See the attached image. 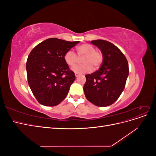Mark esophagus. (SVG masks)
<instances>
[{
    "mask_svg": "<svg viewBox=\"0 0 156 156\" xmlns=\"http://www.w3.org/2000/svg\"><path fill=\"white\" fill-rule=\"evenodd\" d=\"M75 77H77L78 76H79V73H75Z\"/></svg>",
    "mask_w": 156,
    "mask_h": 156,
    "instance_id": "1",
    "label": "esophagus"
}]
</instances>
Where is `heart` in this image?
Masks as SVG:
<instances>
[{
  "label": "heart",
  "mask_w": 156,
  "mask_h": 156,
  "mask_svg": "<svg viewBox=\"0 0 156 156\" xmlns=\"http://www.w3.org/2000/svg\"><path fill=\"white\" fill-rule=\"evenodd\" d=\"M78 56L72 51H68L64 55V60L69 66H73L77 63L79 58L82 59L83 64L75 66L72 68L75 73L83 74L90 72L92 69V66L96 68L100 66L102 60V54L98 51H96L94 47L90 44H84L78 46L77 48Z\"/></svg>",
  "instance_id": "b5f03b06"
}]
</instances>
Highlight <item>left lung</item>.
Returning <instances> with one entry per match:
<instances>
[{"label": "left lung", "mask_w": 156, "mask_h": 156, "mask_svg": "<svg viewBox=\"0 0 156 156\" xmlns=\"http://www.w3.org/2000/svg\"><path fill=\"white\" fill-rule=\"evenodd\" d=\"M91 44L100 49L103 62L98 71L85 75L84 95L96 106H109L118 100L125 88L129 75L128 62L122 51L111 42L97 40Z\"/></svg>", "instance_id": "1"}]
</instances>
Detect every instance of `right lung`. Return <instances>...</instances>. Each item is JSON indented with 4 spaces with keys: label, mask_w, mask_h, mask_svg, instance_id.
I'll use <instances>...</instances> for the list:
<instances>
[{
    "label": "right lung",
    "mask_w": 156,
    "mask_h": 156,
    "mask_svg": "<svg viewBox=\"0 0 156 156\" xmlns=\"http://www.w3.org/2000/svg\"><path fill=\"white\" fill-rule=\"evenodd\" d=\"M79 43L53 37L41 42L31 51L26 64L27 79L40 104L56 106L68 95L75 76L64 56Z\"/></svg>",
    "instance_id": "add662e5"
}]
</instances>
